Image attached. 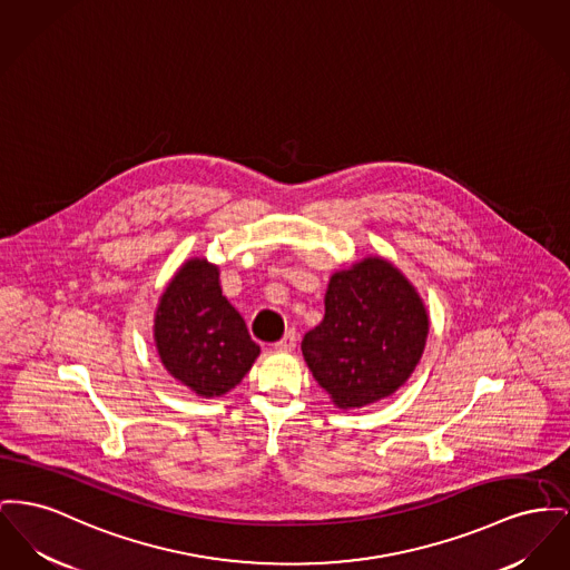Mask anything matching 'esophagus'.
I'll use <instances>...</instances> for the list:
<instances>
[{
	"label": "esophagus",
	"instance_id": "34e87169",
	"mask_svg": "<svg viewBox=\"0 0 570 570\" xmlns=\"http://www.w3.org/2000/svg\"><path fill=\"white\" fill-rule=\"evenodd\" d=\"M297 342H299V337H297V332H295V330H291V332H286V335H284V337H282L279 342H275V351H282V353L295 351Z\"/></svg>",
	"mask_w": 570,
	"mask_h": 570
}]
</instances>
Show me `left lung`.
<instances>
[{
	"mask_svg": "<svg viewBox=\"0 0 570 570\" xmlns=\"http://www.w3.org/2000/svg\"><path fill=\"white\" fill-rule=\"evenodd\" d=\"M426 335L415 286L390 261L368 256L332 275L325 318L303 335V360L335 406L360 409L404 385Z\"/></svg>",
	"mask_w": 570,
	"mask_h": 570,
	"instance_id": "8db88e82",
	"label": "left lung"
}]
</instances>
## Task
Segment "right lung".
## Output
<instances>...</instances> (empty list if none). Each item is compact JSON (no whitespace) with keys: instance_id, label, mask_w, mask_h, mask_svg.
Wrapping results in <instances>:
<instances>
[{"instance_id":"obj_1","label":"right lung","mask_w":570,"mask_h":570,"mask_svg":"<svg viewBox=\"0 0 570 570\" xmlns=\"http://www.w3.org/2000/svg\"><path fill=\"white\" fill-rule=\"evenodd\" d=\"M155 344L169 374L202 399L230 392L261 355L222 295L219 267L206 258L187 261L171 277L157 305Z\"/></svg>"}]
</instances>
